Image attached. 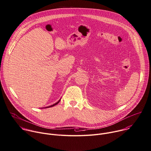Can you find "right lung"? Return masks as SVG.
<instances>
[{
  "instance_id": "right-lung-1",
  "label": "right lung",
  "mask_w": 151,
  "mask_h": 151,
  "mask_svg": "<svg viewBox=\"0 0 151 151\" xmlns=\"http://www.w3.org/2000/svg\"><path fill=\"white\" fill-rule=\"evenodd\" d=\"M60 101V99L59 100V101H58L56 103H55V104H53V105H52V106H49V107H45V108H48V107H53V106H56V105H57L59 103V101Z\"/></svg>"
}]
</instances>
